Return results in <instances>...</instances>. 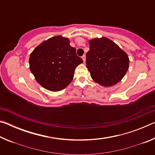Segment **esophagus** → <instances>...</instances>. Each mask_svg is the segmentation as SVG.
Masks as SVG:
<instances>
[{
    "label": "esophagus",
    "mask_w": 155,
    "mask_h": 155,
    "mask_svg": "<svg viewBox=\"0 0 155 155\" xmlns=\"http://www.w3.org/2000/svg\"><path fill=\"white\" fill-rule=\"evenodd\" d=\"M82 59L83 60V61L85 62V59H86V57H85V54H83V55L82 56Z\"/></svg>",
    "instance_id": "obj_1"
}]
</instances>
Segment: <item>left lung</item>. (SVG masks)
Returning <instances> with one entry per match:
<instances>
[{"label":"left lung","mask_w":155,"mask_h":155,"mask_svg":"<svg viewBox=\"0 0 155 155\" xmlns=\"http://www.w3.org/2000/svg\"><path fill=\"white\" fill-rule=\"evenodd\" d=\"M86 65L93 80L104 87L120 82L128 69L129 59L124 51L106 38L89 41Z\"/></svg>","instance_id":"1"}]
</instances>
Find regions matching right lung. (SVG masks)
I'll return each instance as SVG.
<instances>
[{
    "label": "right lung",
    "mask_w": 155,
    "mask_h": 155,
    "mask_svg": "<svg viewBox=\"0 0 155 155\" xmlns=\"http://www.w3.org/2000/svg\"><path fill=\"white\" fill-rule=\"evenodd\" d=\"M83 61L78 57L69 39L54 36L43 41L31 52L30 70L46 90H64L73 79L75 68Z\"/></svg>",
    "instance_id": "obj_1"
}]
</instances>
